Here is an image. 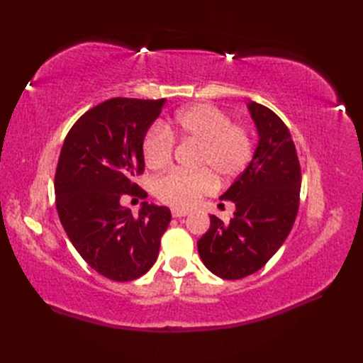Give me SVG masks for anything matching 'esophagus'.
Returning a JSON list of instances; mask_svg holds the SVG:
<instances>
[{
  "label": "esophagus",
  "instance_id": "esophagus-1",
  "mask_svg": "<svg viewBox=\"0 0 363 363\" xmlns=\"http://www.w3.org/2000/svg\"><path fill=\"white\" fill-rule=\"evenodd\" d=\"M171 213H172V218H182V216L189 215L188 211H182V208H172Z\"/></svg>",
  "mask_w": 363,
  "mask_h": 363
}]
</instances>
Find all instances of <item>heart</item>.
Wrapping results in <instances>:
<instances>
[{
	"instance_id": "heart-1",
	"label": "heart",
	"mask_w": 363,
	"mask_h": 363,
	"mask_svg": "<svg viewBox=\"0 0 363 363\" xmlns=\"http://www.w3.org/2000/svg\"><path fill=\"white\" fill-rule=\"evenodd\" d=\"M174 139L195 144L194 172H171L156 182L157 199L174 208L194 207L218 189V180L228 182L242 172L252 157V139L245 127L232 124L221 108L192 104L174 113L163 127L156 125L142 140V157L150 169L169 167Z\"/></svg>"
}]
</instances>
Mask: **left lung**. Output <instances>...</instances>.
<instances>
[{
  "label": "left lung",
  "instance_id": "1",
  "mask_svg": "<svg viewBox=\"0 0 363 363\" xmlns=\"http://www.w3.org/2000/svg\"><path fill=\"white\" fill-rule=\"evenodd\" d=\"M259 144L245 171L219 196L233 201L228 224L211 215L196 242L206 268L225 280L259 271L286 240L300 204L301 169L288 127L268 107L250 101Z\"/></svg>",
  "mask_w": 363,
  "mask_h": 363
}]
</instances>
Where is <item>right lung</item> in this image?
<instances>
[{
  "mask_svg": "<svg viewBox=\"0 0 363 363\" xmlns=\"http://www.w3.org/2000/svg\"><path fill=\"white\" fill-rule=\"evenodd\" d=\"M167 100L112 98L82 115L65 138L54 180L60 223L92 269L115 281L136 280L155 265L171 221L164 206L142 203L138 216L124 194L145 199L142 140Z\"/></svg>",
  "mask_w": 363,
  "mask_h": 363,
  "instance_id": "add662e5",
  "label": "right lung"
}]
</instances>
